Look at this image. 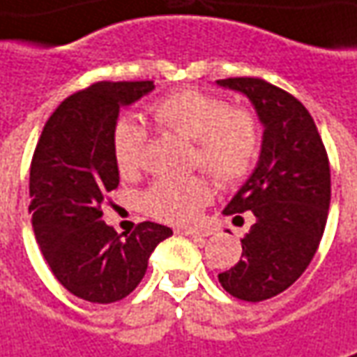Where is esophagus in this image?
I'll return each instance as SVG.
<instances>
[{"label":"esophagus","mask_w":357,"mask_h":357,"mask_svg":"<svg viewBox=\"0 0 357 357\" xmlns=\"http://www.w3.org/2000/svg\"><path fill=\"white\" fill-rule=\"evenodd\" d=\"M181 233L186 235V237H192V239H200V241L210 235L208 231H202V229H181Z\"/></svg>","instance_id":"esophagus-1"}]
</instances>
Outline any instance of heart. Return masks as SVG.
Returning <instances> with one entry per match:
<instances>
[{
    "mask_svg": "<svg viewBox=\"0 0 357 357\" xmlns=\"http://www.w3.org/2000/svg\"><path fill=\"white\" fill-rule=\"evenodd\" d=\"M159 126L192 139V165L200 167L223 188L245 181L260 151V124L245 107H229L218 95L198 89L176 91L153 107ZM146 128L130 118L118 120L112 151L118 171L134 176L146 161ZM211 188L204 176H163L144 196L149 215L169 223H192L210 202Z\"/></svg>",
    "mask_w": 357,
    "mask_h": 357,
    "instance_id": "b5f03b06",
    "label": "heart"
}]
</instances>
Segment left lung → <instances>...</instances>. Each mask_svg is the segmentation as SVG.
<instances>
[{"instance_id":"8db88e82","label":"left lung","mask_w":357,"mask_h":357,"mask_svg":"<svg viewBox=\"0 0 357 357\" xmlns=\"http://www.w3.org/2000/svg\"><path fill=\"white\" fill-rule=\"evenodd\" d=\"M218 83L245 93L264 124L257 169L223 210L235 220L250 210L255 223L241 239L243 260L218 276L227 294L257 303L286 291L313 260L328 218L331 165L313 116L294 95L260 77Z\"/></svg>"}]
</instances>
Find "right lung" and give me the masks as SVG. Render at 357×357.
I'll return each mask as SVG.
<instances>
[{"mask_svg":"<svg viewBox=\"0 0 357 357\" xmlns=\"http://www.w3.org/2000/svg\"><path fill=\"white\" fill-rule=\"evenodd\" d=\"M153 81H99L60 102L44 124L31 163L36 243L52 274L91 303H114L146 276L153 249L173 231L153 221L118 235L102 204L118 186L112 132L118 110L153 91Z\"/></svg>","mask_w":357,"mask_h":357,"instance_id":"obj_1","label":"right lung"}]
</instances>
